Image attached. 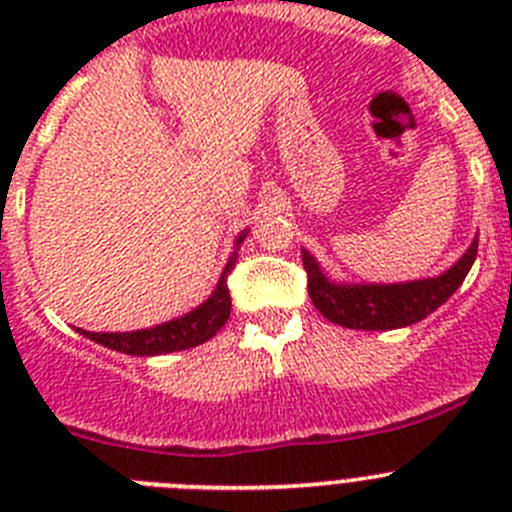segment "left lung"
<instances>
[{"label":"left lung","instance_id":"obj_1","mask_svg":"<svg viewBox=\"0 0 512 512\" xmlns=\"http://www.w3.org/2000/svg\"><path fill=\"white\" fill-rule=\"evenodd\" d=\"M474 259H477V238L467 253L438 277L397 284H346L333 282L320 269L315 256L302 248L312 305L330 323L354 330H395L428 318L461 287Z\"/></svg>","mask_w":512,"mask_h":512}]
</instances>
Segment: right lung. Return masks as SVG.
I'll list each match as a JSON object with an SVG mask.
<instances>
[{
    "label": "right lung",
    "mask_w": 512,
    "mask_h": 512,
    "mask_svg": "<svg viewBox=\"0 0 512 512\" xmlns=\"http://www.w3.org/2000/svg\"><path fill=\"white\" fill-rule=\"evenodd\" d=\"M248 230H243L235 238V251L230 253L228 264H225L223 274L217 279V287L212 289V295L207 297L202 305L189 310L182 318H174L169 323L153 325V328L130 330V333H92V330H81V336H87L89 341L102 343V346L120 351L128 356H158L171 354V351H184V348H194L200 343L210 341L217 330L223 328L230 318V292H228V274L233 271L235 259H238V248L246 241Z\"/></svg>",
    "instance_id": "obj_1"
}]
</instances>
